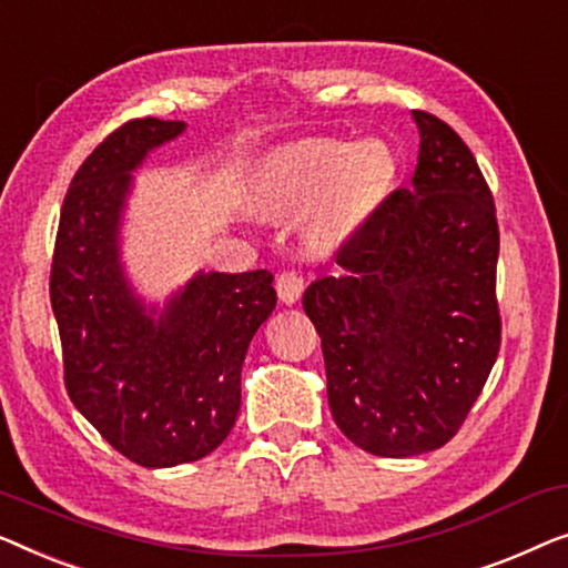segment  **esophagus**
Returning <instances> with one entry per match:
<instances>
[{"label":"esophagus","mask_w":568,"mask_h":568,"mask_svg":"<svg viewBox=\"0 0 568 568\" xmlns=\"http://www.w3.org/2000/svg\"><path fill=\"white\" fill-rule=\"evenodd\" d=\"M275 291H277V298H281L285 306H293L303 293V275L293 273V270L291 273H281L275 281Z\"/></svg>","instance_id":"34e87169"}]
</instances>
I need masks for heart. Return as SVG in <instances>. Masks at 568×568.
Returning <instances> with one entry per match:
<instances>
[{
    "instance_id": "b5f03b06",
    "label": "heart",
    "mask_w": 568,
    "mask_h": 568,
    "mask_svg": "<svg viewBox=\"0 0 568 568\" xmlns=\"http://www.w3.org/2000/svg\"><path fill=\"white\" fill-rule=\"evenodd\" d=\"M396 180V156L383 141L314 139L275 151L254 174L252 193L270 213H306L316 242L353 236Z\"/></svg>"
}]
</instances>
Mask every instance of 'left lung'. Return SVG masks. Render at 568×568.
Wrapping results in <instances>:
<instances>
[{
    "label": "left lung",
    "instance_id": "8db88e82",
    "mask_svg": "<svg viewBox=\"0 0 568 568\" xmlns=\"http://www.w3.org/2000/svg\"><path fill=\"white\" fill-rule=\"evenodd\" d=\"M412 187L367 219L303 308L322 337L332 417L357 447L437 450L466 419L499 353V229L474 154L440 118L412 113Z\"/></svg>",
    "mask_w": 568,
    "mask_h": 568
}]
</instances>
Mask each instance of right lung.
Listing matches in <instances>:
<instances>
[{"label": "right lung", "instance_id": "1", "mask_svg": "<svg viewBox=\"0 0 568 568\" xmlns=\"http://www.w3.org/2000/svg\"><path fill=\"white\" fill-rule=\"evenodd\" d=\"M185 128L139 118L84 159L63 197L51 267L69 398L146 468L201 460L226 440L242 406L246 349L277 303L267 270H197L164 303L143 298L128 277L133 172Z\"/></svg>", "mask_w": 568, "mask_h": 568}]
</instances>
